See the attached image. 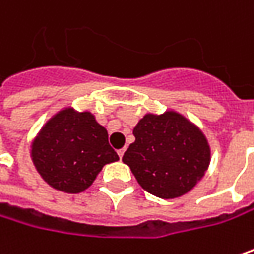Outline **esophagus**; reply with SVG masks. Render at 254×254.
<instances>
[{
    "label": "esophagus",
    "mask_w": 254,
    "mask_h": 254,
    "mask_svg": "<svg viewBox=\"0 0 254 254\" xmlns=\"http://www.w3.org/2000/svg\"><path fill=\"white\" fill-rule=\"evenodd\" d=\"M124 152H125V148L118 150V155H119V158H122V157H124Z\"/></svg>",
    "instance_id": "34e87169"
}]
</instances>
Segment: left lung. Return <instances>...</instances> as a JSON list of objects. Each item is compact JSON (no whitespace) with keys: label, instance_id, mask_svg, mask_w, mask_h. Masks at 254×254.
I'll use <instances>...</instances> for the list:
<instances>
[{"label":"left lung","instance_id":"obj_1","mask_svg":"<svg viewBox=\"0 0 254 254\" xmlns=\"http://www.w3.org/2000/svg\"><path fill=\"white\" fill-rule=\"evenodd\" d=\"M133 136L122 161L151 195L163 199L185 195L209 166L206 138L179 113L145 115L133 127Z\"/></svg>","mask_w":254,"mask_h":254}]
</instances>
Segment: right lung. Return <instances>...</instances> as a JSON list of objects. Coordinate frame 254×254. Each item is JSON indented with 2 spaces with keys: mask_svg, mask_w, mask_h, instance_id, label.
I'll return each instance as SVG.
<instances>
[{
  "mask_svg": "<svg viewBox=\"0 0 254 254\" xmlns=\"http://www.w3.org/2000/svg\"><path fill=\"white\" fill-rule=\"evenodd\" d=\"M37 172L52 188L80 193L96 179L104 164L118 161L107 130L88 112L65 109L55 115L32 147Z\"/></svg>",
  "mask_w": 254,
  "mask_h": 254,
  "instance_id": "right-lung-1",
  "label": "right lung"
}]
</instances>
